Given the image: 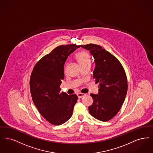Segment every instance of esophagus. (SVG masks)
<instances>
[{
  "label": "esophagus",
  "instance_id": "34e87169",
  "mask_svg": "<svg viewBox=\"0 0 153 153\" xmlns=\"http://www.w3.org/2000/svg\"><path fill=\"white\" fill-rule=\"evenodd\" d=\"M85 96L86 94H85V93H79L77 94V96H78V97L79 98H82V97H84V96Z\"/></svg>",
  "mask_w": 153,
  "mask_h": 153
}]
</instances>
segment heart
Instances as JSON below:
<instances>
[{
    "label": "heart",
    "instance_id": "heart-1",
    "mask_svg": "<svg viewBox=\"0 0 153 153\" xmlns=\"http://www.w3.org/2000/svg\"><path fill=\"white\" fill-rule=\"evenodd\" d=\"M76 58L80 67L86 64H91V57L89 53L86 51H81L76 55ZM68 64L65 65L67 67Z\"/></svg>",
    "mask_w": 153,
    "mask_h": 153
}]
</instances>
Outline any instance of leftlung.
I'll list each match as a JSON object with an SVG mask.
<instances>
[{
    "instance_id": "left-lung-1",
    "label": "left lung",
    "mask_w": 153,
    "mask_h": 153,
    "mask_svg": "<svg viewBox=\"0 0 153 153\" xmlns=\"http://www.w3.org/2000/svg\"><path fill=\"white\" fill-rule=\"evenodd\" d=\"M90 51L94 59L93 77L99 83L98 94L91 93L93 104L89 106L90 114L100 121L106 122L120 111L128 91L125 72L120 62L100 45L89 44L81 45Z\"/></svg>"
}]
</instances>
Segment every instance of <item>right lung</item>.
I'll list each match as a JSON object with an SVG mask.
<instances>
[{"instance_id": "obj_1", "label": "right lung", "mask_w": 153, "mask_h": 153, "mask_svg": "<svg viewBox=\"0 0 153 153\" xmlns=\"http://www.w3.org/2000/svg\"><path fill=\"white\" fill-rule=\"evenodd\" d=\"M81 45H61L38 61L30 78L33 102L42 116L49 123L60 125L72 116L78 97L60 92L64 78V65L68 56Z\"/></svg>"}]
</instances>
